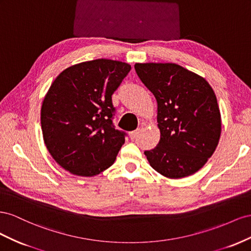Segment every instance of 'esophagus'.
<instances>
[{"mask_svg":"<svg viewBox=\"0 0 251 251\" xmlns=\"http://www.w3.org/2000/svg\"><path fill=\"white\" fill-rule=\"evenodd\" d=\"M140 131H141V129L140 128H138V129H135V130H133V131H131V132H129V137H130V139L131 140H133V139H135L139 135V133H140Z\"/></svg>","mask_w":251,"mask_h":251,"instance_id":"obj_1","label":"esophagus"}]
</instances>
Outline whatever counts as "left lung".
Here are the masks:
<instances>
[{"label": "left lung", "mask_w": 251, "mask_h": 251, "mask_svg": "<svg viewBox=\"0 0 251 251\" xmlns=\"http://www.w3.org/2000/svg\"><path fill=\"white\" fill-rule=\"evenodd\" d=\"M134 69L157 103L161 139L144 152L150 166L169 178L196 174L221 137V113L211 86L175 63H135Z\"/></svg>", "instance_id": "obj_1"}]
</instances>
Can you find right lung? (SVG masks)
<instances>
[{
  "mask_svg": "<svg viewBox=\"0 0 251 251\" xmlns=\"http://www.w3.org/2000/svg\"><path fill=\"white\" fill-rule=\"evenodd\" d=\"M129 64L98 59L75 64L55 77L43 100V139L53 160L70 174L94 176L110 167L125 143L112 125L111 96Z\"/></svg>",
  "mask_w": 251,
  "mask_h": 251,
  "instance_id": "1",
  "label": "right lung"
}]
</instances>
